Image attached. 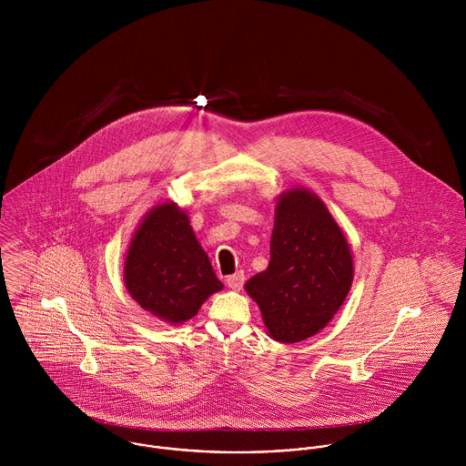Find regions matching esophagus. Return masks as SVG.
<instances>
[{"mask_svg":"<svg viewBox=\"0 0 466 466\" xmlns=\"http://www.w3.org/2000/svg\"><path fill=\"white\" fill-rule=\"evenodd\" d=\"M244 281H246V274H244L242 270H238V272L228 276V279H226L228 287L233 289V290H240V289L244 287Z\"/></svg>","mask_w":466,"mask_h":466,"instance_id":"1","label":"esophagus"}]
</instances>
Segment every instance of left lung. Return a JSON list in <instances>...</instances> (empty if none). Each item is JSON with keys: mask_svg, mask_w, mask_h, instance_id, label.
<instances>
[{"mask_svg": "<svg viewBox=\"0 0 466 466\" xmlns=\"http://www.w3.org/2000/svg\"><path fill=\"white\" fill-rule=\"evenodd\" d=\"M351 281V251L325 202L307 188L283 192L276 202L268 266L246 283L268 335L299 342L323 330Z\"/></svg>", "mask_w": 466, "mask_h": 466, "instance_id": "obj_1", "label": "left lung"}]
</instances>
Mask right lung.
Here are the masks:
<instances>
[{"label":"right lung","instance_id":"1","mask_svg":"<svg viewBox=\"0 0 466 466\" xmlns=\"http://www.w3.org/2000/svg\"><path fill=\"white\" fill-rule=\"evenodd\" d=\"M124 281L134 301L157 319L183 325L224 285L176 202L154 206L134 233Z\"/></svg>","mask_w":466,"mask_h":466}]
</instances>
